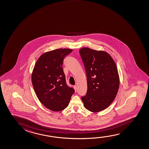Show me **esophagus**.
<instances>
[{
    "instance_id": "obj_1",
    "label": "esophagus",
    "mask_w": 149,
    "mask_h": 149,
    "mask_svg": "<svg viewBox=\"0 0 149 149\" xmlns=\"http://www.w3.org/2000/svg\"><path fill=\"white\" fill-rule=\"evenodd\" d=\"M74 88L75 89V91L76 92V91H77V86H74Z\"/></svg>"
}]
</instances>
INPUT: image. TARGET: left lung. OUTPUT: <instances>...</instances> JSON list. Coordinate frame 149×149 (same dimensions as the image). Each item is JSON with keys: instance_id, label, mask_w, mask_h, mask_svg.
Masks as SVG:
<instances>
[{"instance_id": "left-lung-1", "label": "left lung", "mask_w": 149, "mask_h": 149, "mask_svg": "<svg viewBox=\"0 0 149 149\" xmlns=\"http://www.w3.org/2000/svg\"><path fill=\"white\" fill-rule=\"evenodd\" d=\"M86 69L87 93L81 97L84 107L92 112L106 109L115 98L119 86V76L114 61L104 51L88 47L79 50Z\"/></svg>"}]
</instances>
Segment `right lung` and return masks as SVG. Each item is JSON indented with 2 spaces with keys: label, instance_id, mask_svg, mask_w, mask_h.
<instances>
[{
  "label": "right lung",
  "instance_id": "add662e5",
  "mask_svg": "<svg viewBox=\"0 0 149 149\" xmlns=\"http://www.w3.org/2000/svg\"><path fill=\"white\" fill-rule=\"evenodd\" d=\"M72 52L70 49H58L45 52L37 59L31 80L37 97L45 107L54 112L69 105L73 88L67 86L63 71V60Z\"/></svg>",
  "mask_w": 149,
  "mask_h": 149
}]
</instances>
